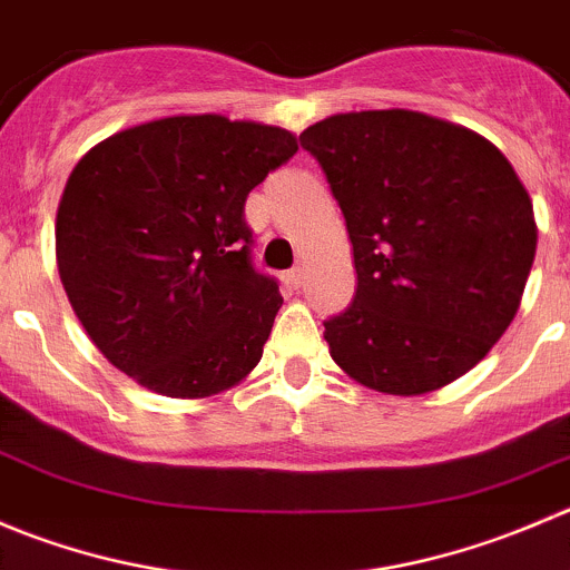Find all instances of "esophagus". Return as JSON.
Wrapping results in <instances>:
<instances>
[{
	"label": "esophagus",
	"instance_id": "34e87169",
	"mask_svg": "<svg viewBox=\"0 0 570 570\" xmlns=\"http://www.w3.org/2000/svg\"><path fill=\"white\" fill-rule=\"evenodd\" d=\"M284 281L292 286V289H297V286L303 284V269H301V267H292L289 273L284 275Z\"/></svg>",
	"mask_w": 570,
	"mask_h": 570
}]
</instances>
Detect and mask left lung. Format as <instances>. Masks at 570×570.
Masks as SVG:
<instances>
[{
	"instance_id": "left-lung-1",
	"label": "left lung",
	"mask_w": 570,
	"mask_h": 570,
	"mask_svg": "<svg viewBox=\"0 0 570 570\" xmlns=\"http://www.w3.org/2000/svg\"><path fill=\"white\" fill-rule=\"evenodd\" d=\"M345 217L356 295L325 320L351 379L390 395L451 384L512 323L538 247L515 169L417 110L336 114L301 132Z\"/></svg>"
}]
</instances>
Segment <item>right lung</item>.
I'll list each match as a JSON object with an SVG mask.
<instances>
[{"label":"right lung","instance_id":"1","mask_svg":"<svg viewBox=\"0 0 570 570\" xmlns=\"http://www.w3.org/2000/svg\"><path fill=\"white\" fill-rule=\"evenodd\" d=\"M297 153L289 130L169 116L80 158L55 225L71 308L114 367L206 397L258 364L284 297L253 264L247 195Z\"/></svg>","mask_w":570,"mask_h":570}]
</instances>
